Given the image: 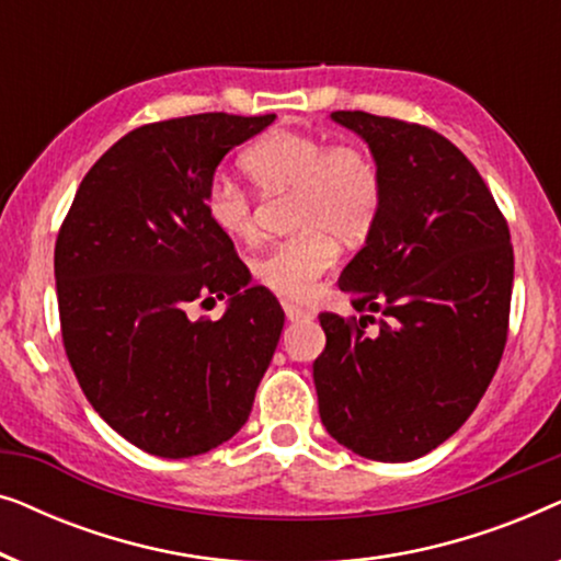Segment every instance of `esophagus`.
Here are the masks:
<instances>
[{
	"instance_id": "1",
	"label": "esophagus",
	"mask_w": 561,
	"mask_h": 561,
	"mask_svg": "<svg viewBox=\"0 0 561 561\" xmlns=\"http://www.w3.org/2000/svg\"><path fill=\"white\" fill-rule=\"evenodd\" d=\"M283 311H286V319L288 321H304V319H311V313L301 309V306L296 304H283Z\"/></svg>"
}]
</instances>
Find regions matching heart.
Segmentation results:
<instances>
[{
    "instance_id": "heart-1",
    "label": "heart",
    "mask_w": 561,
    "mask_h": 561,
    "mask_svg": "<svg viewBox=\"0 0 561 561\" xmlns=\"http://www.w3.org/2000/svg\"><path fill=\"white\" fill-rule=\"evenodd\" d=\"M242 165L263 194L290 191V227L298 232L257 257L252 275L286 301H306L334 265L336 240L357 244L373 232L382 206L378 163L357 145L273 129L244 152ZM204 211L225 237L255 240V206L227 173L206 183Z\"/></svg>"
}]
</instances>
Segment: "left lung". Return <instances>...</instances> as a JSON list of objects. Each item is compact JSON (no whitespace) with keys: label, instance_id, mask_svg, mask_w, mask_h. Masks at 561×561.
I'll list each match as a JSON object with an SVG mask.
<instances>
[{"label":"left lung","instance_id":"8db88e82","mask_svg":"<svg viewBox=\"0 0 561 561\" xmlns=\"http://www.w3.org/2000/svg\"><path fill=\"white\" fill-rule=\"evenodd\" d=\"M370 148L382 206L340 286L359 321L319 313V416L378 462H411L470 419L503 357L513 290L508 221L465 152L434 129L332 112ZM380 312L378 333H365Z\"/></svg>","mask_w":561,"mask_h":561}]
</instances>
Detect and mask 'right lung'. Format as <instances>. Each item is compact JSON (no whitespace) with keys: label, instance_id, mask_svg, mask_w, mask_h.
<instances>
[{"label":"right lung","instance_id":"obj_1","mask_svg":"<svg viewBox=\"0 0 561 561\" xmlns=\"http://www.w3.org/2000/svg\"><path fill=\"white\" fill-rule=\"evenodd\" d=\"M275 119L206 112L127 133L83 175L56 240L60 332L76 380L148 455H204L240 432L283 309L204 211L234 145ZM230 298L217 322L190 306Z\"/></svg>","mask_w":561,"mask_h":561}]
</instances>
